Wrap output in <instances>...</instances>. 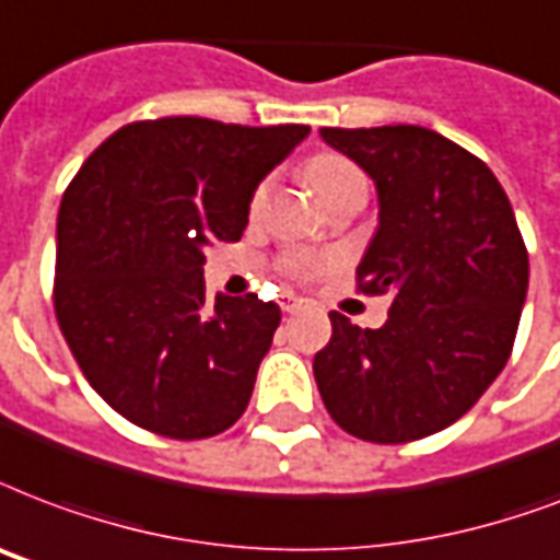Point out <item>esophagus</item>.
Here are the masks:
<instances>
[{
  "label": "esophagus",
  "mask_w": 560,
  "mask_h": 560,
  "mask_svg": "<svg viewBox=\"0 0 560 560\" xmlns=\"http://www.w3.org/2000/svg\"><path fill=\"white\" fill-rule=\"evenodd\" d=\"M279 305H281V311H284V314H293V311L302 308V299L293 296V293H281Z\"/></svg>",
  "instance_id": "obj_1"
}]
</instances>
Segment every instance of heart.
Segmentation results:
<instances>
[{
  "instance_id": "obj_1",
  "label": "heart",
  "mask_w": 560,
  "mask_h": 560,
  "mask_svg": "<svg viewBox=\"0 0 560 560\" xmlns=\"http://www.w3.org/2000/svg\"><path fill=\"white\" fill-rule=\"evenodd\" d=\"M305 178H308L311 190L323 199V205L331 199V196L340 190V187H347L349 182H358V178H364L358 173V166L352 161L340 155H317L311 158L308 166H305ZM267 194H270V185H261L252 196V213H258L267 202ZM323 270V261L314 258V255H305V252H299V255H290L288 261H284V272L293 276V279H311L314 272Z\"/></svg>"
}]
</instances>
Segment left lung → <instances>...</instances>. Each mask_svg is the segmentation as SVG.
Segmentation results:
<instances>
[{"mask_svg": "<svg viewBox=\"0 0 560 560\" xmlns=\"http://www.w3.org/2000/svg\"><path fill=\"white\" fill-rule=\"evenodd\" d=\"M373 178L378 225L358 264L390 290L382 328L331 317L314 378L331 420L370 443L452 425L502 373L528 290V255L488 164L422 126L319 128Z\"/></svg>", "mask_w": 560, "mask_h": 560, "instance_id": "obj_1", "label": "left lung"}]
</instances>
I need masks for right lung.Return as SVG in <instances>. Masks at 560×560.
<instances>
[{"mask_svg":"<svg viewBox=\"0 0 560 560\" xmlns=\"http://www.w3.org/2000/svg\"><path fill=\"white\" fill-rule=\"evenodd\" d=\"M308 126L164 117L114 131L58 211L55 317L91 387L140 429L199 441L249 405L281 311L205 299V246L241 241L258 185Z\"/></svg>","mask_w":560,"mask_h":560,"instance_id":"obj_1","label":"right lung"}]
</instances>
